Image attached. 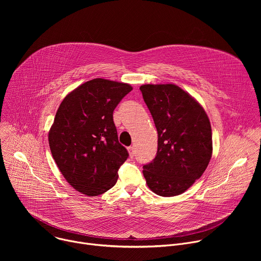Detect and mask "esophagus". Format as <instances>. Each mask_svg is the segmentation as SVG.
I'll return each instance as SVG.
<instances>
[{
    "label": "esophagus",
    "instance_id": "esophagus-1",
    "mask_svg": "<svg viewBox=\"0 0 261 261\" xmlns=\"http://www.w3.org/2000/svg\"><path fill=\"white\" fill-rule=\"evenodd\" d=\"M128 152H129L130 158H133L135 156V147L134 146H129L128 147Z\"/></svg>",
    "mask_w": 261,
    "mask_h": 261
}]
</instances>
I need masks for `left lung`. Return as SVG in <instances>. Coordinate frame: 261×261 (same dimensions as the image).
<instances>
[{"label": "left lung", "instance_id": "left-lung-1", "mask_svg": "<svg viewBox=\"0 0 261 261\" xmlns=\"http://www.w3.org/2000/svg\"><path fill=\"white\" fill-rule=\"evenodd\" d=\"M139 89L158 131L157 155L143 165V176L157 195H179L202 175L210 163V120L203 107L175 85H142Z\"/></svg>", "mask_w": 261, "mask_h": 261}]
</instances>
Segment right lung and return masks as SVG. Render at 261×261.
I'll use <instances>...</instances> for the list:
<instances>
[{
    "instance_id": "right-lung-1",
    "label": "right lung",
    "mask_w": 261,
    "mask_h": 261,
    "mask_svg": "<svg viewBox=\"0 0 261 261\" xmlns=\"http://www.w3.org/2000/svg\"><path fill=\"white\" fill-rule=\"evenodd\" d=\"M131 91L128 84L95 79L70 92L57 111L48 133L51 155L66 180L87 196L113 188L129 156L113 115Z\"/></svg>"
}]
</instances>
